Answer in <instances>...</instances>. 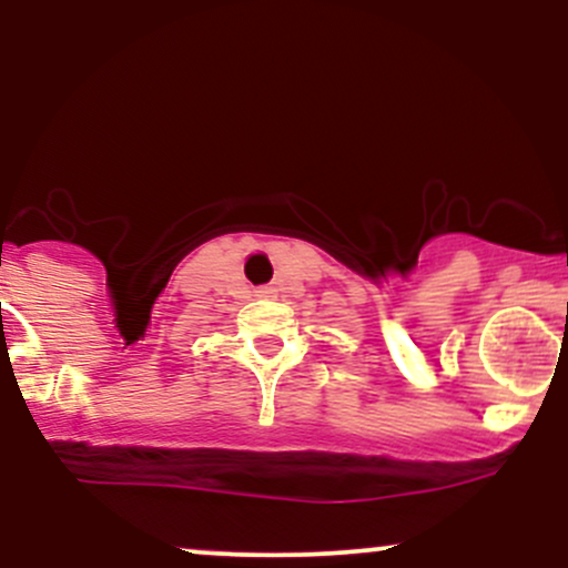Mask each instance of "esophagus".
Returning a JSON list of instances; mask_svg holds the SVG:
<instances>
[{
	"instance_id": "34e87169",
	"label": "esophagus",
	"mask_w": 568,
	"mask_h": 568,
	"mask_svg": "<svg viewBox=\"0 0 568 568\" xmlns=\"http://www.w3.org/2000/svg\"><path fill=\"white\" fill-rule=\"evenodd\" d=\"M258 293V296H262V298H266V296H272V293H275V291H272V288H262V291H256Z\"/></svg>"
}]
</instances>
